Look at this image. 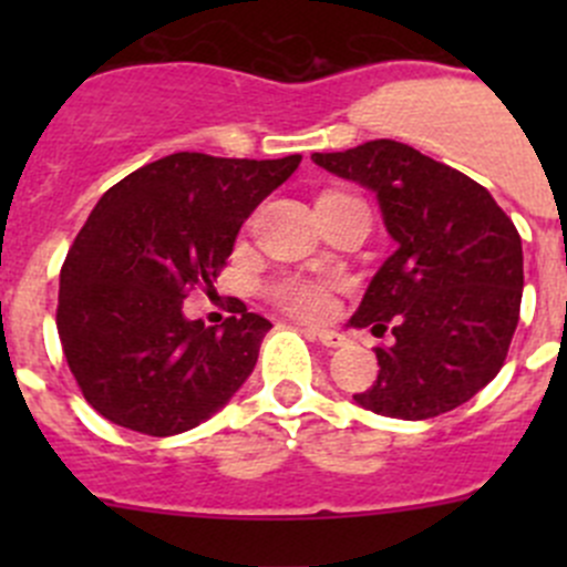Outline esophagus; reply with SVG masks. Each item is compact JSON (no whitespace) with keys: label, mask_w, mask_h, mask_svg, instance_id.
Listing matches in <instances>:
<instances>
[{"label":"esophagus","mask_w":567,"mask_h":567,"mask_svg":"<svg viewBox=\"0 0 567 567\" xmlns=\"http://www.w3.org/2000/svg\"><path fill=\"white\" fill-rule=\"evenodd\" d=\"M307 334H310L312 340H318L320 346H326V348H340L342 342H346V337H342L340 331H334V329H316V326H310V329H307Z\"/></svg>","instance_id":"obj_1"}]
</instances>
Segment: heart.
Listing matches in <instances>:
<instances>
[{
	"instance_id": "obj_1",
	"label": "heart",
	"mask_w": 567,
	"mask_h": 567,
	"mask_svg": "<svg viewBox=\"0 0 567 567\" xmlns=\"http://www.w3.org/2000/svg\"><path fill=\"white\" fill-rule=\"evenodd\" d=\"M274 299L296 316L316 318L329 310V290L318 282H305V279H285L274 288Z\"/></svg>"
}]
</instances>
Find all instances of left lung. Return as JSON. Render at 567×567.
I'll use <instances>...</instances> for the list:
<instances>
[{
    "instance_id": "obj_1",
    "label": "left lung",
    "mask_w": 567,
    "mask_h": 567,
    "mask_svg": "<svg viewBox=\"0 0 567 567\" xmlns=\"http://www.w3.org/2000/svg\"><path fill=\"white\" fill-rule=\"evenodd\" d=\"M326 173L375 194L398 244L370 279L351 326L394 342L375 348L379 379L353 394L394 420L458 409L505 364L524 290L522 236L488 188L392 140L312 153Z\"/></svg>"
}]
</instances>
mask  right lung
Wrapping results in <instances>:
<instances>
[{
  "label": "right lung",
  "instance_id": "right-lung-1",
  "mask_svg": "<svg viewBox=\"0 0 567 567\" xmlns=\"http://www.w3.org/2000/svg\"><path fill=\"white\" fill-rule=\"evenodd\" d=\"M299 164L173 153L99 199L60 271L56 331L101 416L175 436L241 390L271 323L241 307L216 329L183 316V299L214 288L244 221Z\"/></svg>",
  "mask_w": 567,
  "mask_h": 567
}]
</instances>
